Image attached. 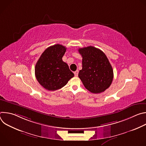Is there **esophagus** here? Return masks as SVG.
I'll return each instance as SVG.
<instances>
[{
    "instance_id": "esophagus-1",
    "label": "esophagus",
    "mask_w": 146,
    "mask_h": 146,
    "mask_svg": "<svg viewBox=\"0 0 146 146\" xmlns=\"http://www.w3.org/2000/svg\"><path fill=\"white\" fill-rule=\"evenodd\" d=\"M78 70H76V72H74V76H75V77H77V76H78Z\"/></svg>"
}]
</instances>
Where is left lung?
<instances>
[{
    "label": "left lung",
    "instance_id": "8db88e82",
    "mask_svg": "<svg viewBox=\"0 0 146 146\" xmlns=\"http://www.w3.org/2000/svg\"><path fill=\"white\" fill-rule=\"evenodd\" d=\"M82 57L78 77L87 90L94 94L105 91L111 85L113 70L106 55L92 46L78 49Z\"/></svg>",
    "mask_w": 146,
    "mask_h": 146
}]
</instances>
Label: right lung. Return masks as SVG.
I'll list each match as a JSON object with an SVG mask.
<instances>
[{"label": "right lung", "instance_id": "right-lung-1", "mask_svg": "<svg viewBox=\"0 0 146 146\" xmlns=\"http://www.w3.org/2000/svg\"><path fill=\"white\" fill-rule=\"evenodd\" d=\"M66 51V48L60 44L50 46L42 53L36 64V78L48 91L62 88L74 77L68 64L62 60Z\"/></svg>", "mask_w": 146, "mask_h": 146}]
</instances>
